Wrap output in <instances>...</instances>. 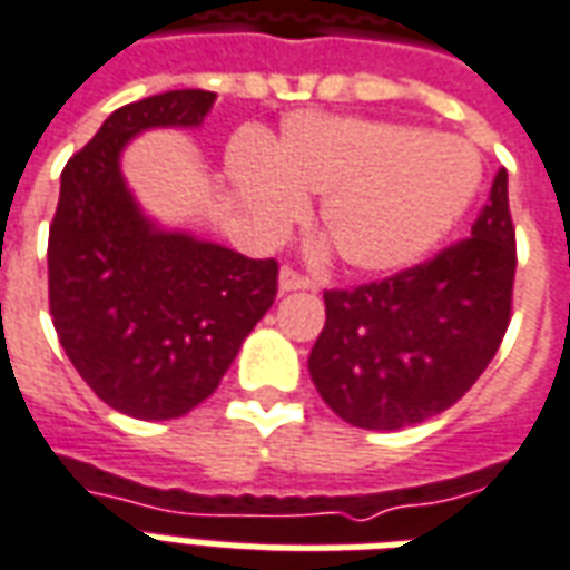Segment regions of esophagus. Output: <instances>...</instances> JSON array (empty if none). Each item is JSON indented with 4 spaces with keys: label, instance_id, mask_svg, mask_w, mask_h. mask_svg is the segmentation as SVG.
Wrapping results in <instances>:
<instances>
[{
    "label": "esophagus",
    "instance_id": "1",
    "mask_svg": "<svg viewBox=\"0 0 570 570\" xmlns=\"http://www.w3.org/2000/svg\"><path fill=\"white\" fill-rule=\"evenodd\" d=\"M277 284H281V293H293V289H311L314 281L305 277L302 272H296V268L284 265V268H281V277H277Z\"/></svg>",
    "mask_w": 570,
    "mask_h": 570
}]
</instances>
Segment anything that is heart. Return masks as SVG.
I'll return each mask as SVG.
<instances>
[{"label":"heart","instance_id":"obj_1","mask_svg":"<svg viewBox=\"0 0 570 570\" xmlns=\"http://www.w3.org/2000/svg\"><path fill=\"white\" fill-rule=\"evenodd\" d=\"M237 198L265 235H281L323 195L321 228L338 259L391 274L424 259L476 198L482 161L461 137L415 125L296 112L268 149L240 137L228 149Z\"/></svg>","mask_w":570,"mask_h":570}]
</instances>
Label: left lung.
I'll return each mask as SVG.
<instances>
[{"label":"left lung","instance_id":"obj_1","mask_svg":"<svg viewBox=\"0 0 570 570\" xmlns=\"http://www.w3.org/2000/svg\"><path fill=\"white\" fill-rule=\"evenodd\" d=\"M515 228L507 170L470 237L430 262L354 289H326L311 382L338 419L400 430L454 406L498 354L510 326Z\"/></svg>","mask_w":570,"mask_h":570}]
</instances>
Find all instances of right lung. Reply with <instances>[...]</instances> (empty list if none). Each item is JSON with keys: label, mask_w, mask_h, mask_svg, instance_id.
<instances>
[{"label": "right lung", "mask_w": 570, "mask_h": 570, "mask_svg": "<svg viewBox=\"0 0 570 570\" xmlns=\"http://www.w3.org/2000/svg\"><path fill=\"white\" fill-rule=\"evenodd\" d=\"M213 100L186 88L121 106L60 174L51 321L88 387L130 419L170 421L204 403L277 296V262L164 232L121 176L137 134L198 128Z\"/></svg>", "instance_id": "add662e5"}]
</instances>
